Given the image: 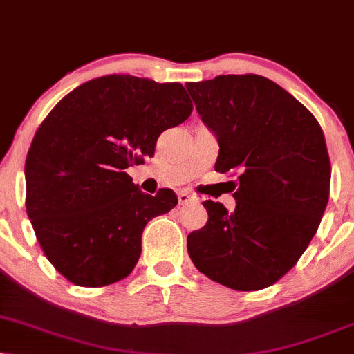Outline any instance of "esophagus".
<instances>
[{"label":"esophagus","instance_id":"1","mask_svg":"<svg viewBox=\"0 0 354 354\" xmlns=\"http://www.w3.org/2000/svg\"><path fill=\"white\" fill-rule=\"evenodd\" d=\"M194 201H198V198L189 194V192H186V191H183V192H180V194H178V203H180V205H186L189 203H194Z\"/></svg>","mask_w":354,"mask_h":354}]
</instances>
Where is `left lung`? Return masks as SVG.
<instances>
[{
    "instance_id": "left-lung-1",
    "label": "left lung",
    "mask_w": 354,
    "mask_h": 354,
    "mask_svg": "<svg viewBox=\"0 0 354 354\" xmlns=\"http://www.w3.org/2000/svg\"><path fill=\"white\" fill-rule=\"evenodd\" d=\"M186 88L218 140L216 171L240 183L232 212L204 201L207 223L187 235V253L218 284L265 289L296 265L320 225L332 176L324 132L306 106L259 75Z\"/></svg>"
}]
</instances>
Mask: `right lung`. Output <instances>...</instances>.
Here are the masks:
<instances>
[{
	"label": "right lung",
	"instance_id": "add662e5",
	"mask_svg": "<svg viewBox=\"0 0 354 354\" xmlns=\"http://www.w3.org/2000/svg\"><path fill=\"white\" fill-rule=\"evenodd\" d=\"M180 83L107 75L50 111L26 160V209L48 261L70 283L102 288L131 274L147 222L178 204L145 194L125 169L153 156L156 138L191 115Z\"/></svg>",
	"mask_w": 354,
	"mask_h": 354
}]
</instances>
